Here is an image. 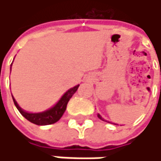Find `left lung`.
Here are the masks:
<instances>
[{
    "label": "left lung",
    "mask_w": 161,
    "mask_h": 161,
    "mask_svg": "<svg viewBox=\"0 0 161 161\" xmlns=\"http://www.w3.org/2000/svg\"><path fill=\"white\" fill-rule=\"evenodd\" d=\"M98 117H99L100 119H102V120H103V121H106V120H104V119H103V117L101 116V114H98Z\"/></svg>",
    "instance_id": "left-lung-1"
}]
</instances>
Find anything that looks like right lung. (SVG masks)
Wrapping results in <instances>:
<instances>
[{"label":"right lung","mask_w":161,"mask_h":161,"mask_svg":"<svg viewBox=\"0 0 161 161\" xmlns=\"http://www.w3.org/2000/svg\"><path fill=\"white\" fill-rule=\"evenodd\" d=\"M79 85L70 88L68 91H66L64 93V95L60 98V100L48 110L42 113H28L24 111L16 102V100L13 97V101L14 103L17 108V110L19 113L26 118L28 119L30 122L39 125V126H45V125H50V124H54L57 121H58L60 119V117L62 116V114H64L68 102L70 101V99L73 97V95L76 92L77 88H78Z\"/></svg>","instance_id":"right-lung-1"}]
</instances>
